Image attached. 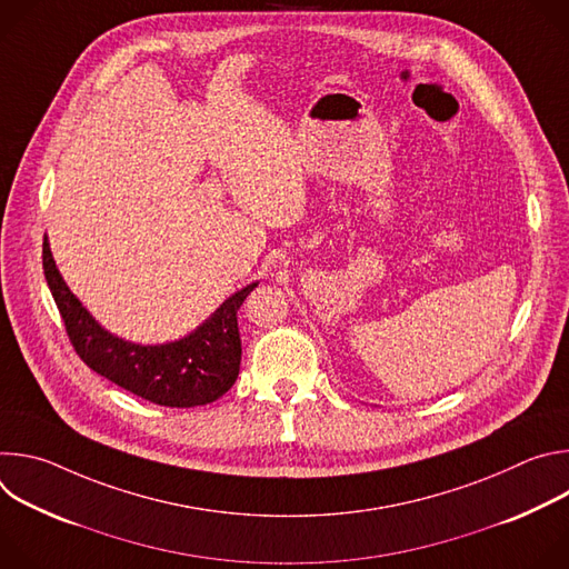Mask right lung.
Listing matches in <instances>:
<instances>
[{"instance_id":"1","label":"right lung","mask_w":569,"mask_h":569,"mask_svg":"<svg viewBox=\"0 0 569 569\" xmlns=\"http://www.w3.org/2000/svg\"><path fill=\"white\" fill-rule=\"evenodd\" d=\"M42 268L76 353L99 376L164 408H196L213 402L236 382L240 369L238 310L259 281L227 297L184 338L164 345H139L103 329L69 290L53 261L47 236L42 242Z\"/></svg>"}]
</instances>
